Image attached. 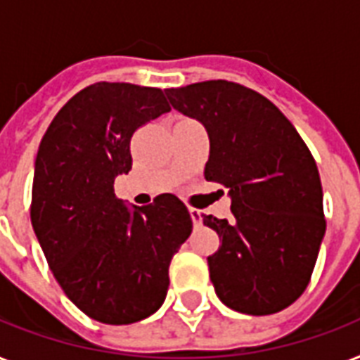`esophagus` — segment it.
Here are the masks:
<instances>
[{
	"label": "esophagus",
	"instance_id": "34e87169",
	"mask_svg": "<svg viewBox=\"0 0 360 360\" xmlns=\"http://www.w3.org/2000/svg\"><path fill=\"white\" fill-rule=\"evenodd\" d=\"M188 213H191V219H192V222H194V226L202 224V213H200L198 209L191 207L188 209Z\"/></svg>",
	"mask_w": 360,
	"mask_h": 360
}]
</instances>
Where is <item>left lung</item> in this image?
<instances>
[{
  "label": "left lung",
  "instance_id": "obj_1",
  "mask_svg": "<svg viewBox=\"0 0 360 360\" xmlns=\"http://www.w3.org/2000/svg\"><path fill=\"white\" fill-rule=\"evenodd\" d=\"M164 93L205 127V179L224 185L231 200V220L203 217L222 240L207 257L217 295L252 316L284 310L307 290L325 236L312 153L288 117L248 87L211 80Z\"/></svg>",
  "mask_w": 360,
  "mask_h": 360
}]
</instances>
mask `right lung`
<instances>
[{"label": "right lung", "instance_id": "add662e5", "mask_svg": "<svg viewBox=\"0 0 360 360\" xmlns=\"http://www.w3.org/2000/svg\"><path fill=\"white\" fill-rule=\"evenodd\" d=\"M166 112L157 87L98 82L59 110L37 153L35 236L65 295L103 323H134L162 307L169 262L192 231L174 194L129 207L114 192L132 168L136 129Z\"/></svg>", "mask_w": 360, "mask_h": 360}]
</instances>
